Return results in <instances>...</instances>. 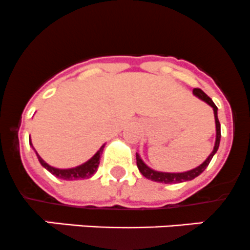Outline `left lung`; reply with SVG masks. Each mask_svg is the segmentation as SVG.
<instances>
[{
  "instance_id": "8db88e82",
  "label": "left lung",
  "mask_w": 250,
  "mask_h": 250,
  "mask_svg": "<svg viewBox=\"0 0 250 250\" xmlns=\"http://www.w3.org/2000/svg\"><path fill=\"white\" fill-rule=\"evenodd\" d=\"M193 95L196 97H198L199 100H202L203 102H206L207 104H209L210 107L214 110V118H215V126H216V137H215V145L214 149L210 153L209 157L202 163L201 165H198L194 169L188 170V171L184 172H163V171H157V170H153L141 159L140 154L136 153V163H137V167L140 170L141 174L146 177V179L150 180V181L154 182H162V184H179V182H185V181H191V180L196 179L197 176L202 174L204 170L207 169V167L209 165L210 160L212 159L215 153L217 152L220 146V138H221V127H220V122L219 118H217V107L215 105V103L212 102L211 98L208 95L203 92L201 88H194Z\"/></svg>"
}]
</instances>
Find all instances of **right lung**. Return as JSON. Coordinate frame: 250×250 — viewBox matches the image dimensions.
Segmentation results:
<instances>
[{"label":"right lung","instance_id":"right-lung-1","mask_svg":"<svg viewBox=\"0 0 250 250\" xmlns=\"http://www.w3.org/2000/svg\"><path fill=\"white\" fill-rule=\"evenodd\" d=\"M29 142L30 146L33 147V143H31V138L29 137ZM104 146L103 145L100 149L97 150L95 155H93L91 159H88L87 162H85L83 164L78 165L75 167H69V169H58V167H51L49 164H47L43 159L38 154V152L35 150V148L33 147V149L35 150L36 155H38V159L40 162V164L44 167L46 170H48L52 175H54L56 177L62 180H66V181H73V180H81V179H88V177L92 176L98 169V165H100V159L101 154H102L103 149H104Z\"/></svg>","mask_w":250,"mask_h":250}]
</instances>
